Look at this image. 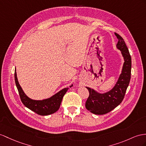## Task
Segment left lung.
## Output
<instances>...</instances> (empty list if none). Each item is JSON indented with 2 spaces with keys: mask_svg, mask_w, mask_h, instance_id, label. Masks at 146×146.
<instances>
[{
  "mask_svg": "<svg viewBox=\"0 0 146 146\" xmlns=\"http://www.w3.org/2000/svg\"><path fill=\"white\" fill-rule=\"evenodd\" d=\"M118 38L117 47L121 51L124 59L121 73L114 87L107 92L100 93L94 89L86 87L89 92V96L86 102V108L96 115H104L109 113L121 104L128 88L131 71V57L124 39L115 33Z\"/></svg>",
  "mask_w": 146,
  "mask_h": 146,
  "instance_id": "left-lung-1",
  "label": "left lung"
}]
</instances>
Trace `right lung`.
<instances>
[{
  "label": "right lung",
  "instance_id": "right-lung-1",
  "mask_svg": "<svg viewBox=\"0 0 146 146\" xmlns=\"http://www.w3.org/2000/svg\"><path fill=\"white\" fill-rule=\"evenodd\" d=\"M15 80L22 103L29 109L39 115H48L57 111L60 106L62 99L69 88L62 89L50 98L43 100H33L25 94L17 79L16 68L15 70ZM73 84L70 86L72 87Z\"/></svg>",
  "mask_w": 146,
  "mask_h": 146
}]
</instances>
